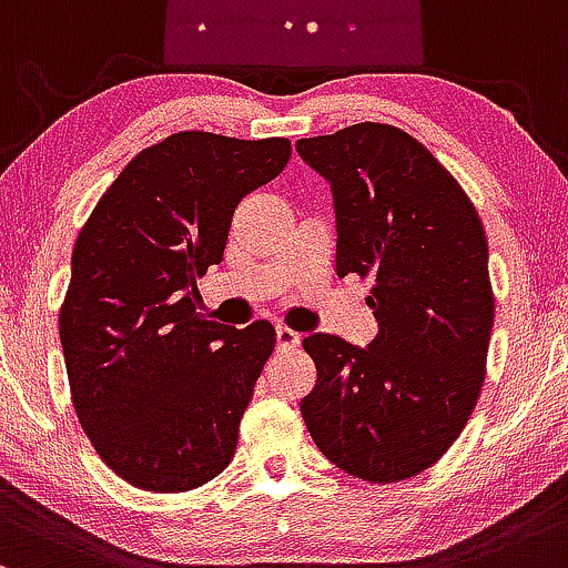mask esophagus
I'll use <instances>...</instances> for the list:
<instances>
[{
	"label": "esophagus",
	"mask_w": 568,
	"mask_h": 568,
	"mask_svg": "<svg viewBox=\"0 0 568 568\" xmlns=\"http://www.w3.org/2000/svg\"><path fill=\"white\" fill-rule=\"evenodd\" d=\"M276 346L278 352H292V348L301 346V335L290 327H276Z\"/></svg>",
	"instance_id": "34e87169"
}]
</instances>
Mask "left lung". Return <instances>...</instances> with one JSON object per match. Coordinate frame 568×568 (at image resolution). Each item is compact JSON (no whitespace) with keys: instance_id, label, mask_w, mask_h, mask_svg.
Instances as JSON below:
<instances>
[{"instance_id":"8db88e82","label":"left lung","mask_w":568,"mask_h":568,"mask_svg":"<svg viewBox=\"0 0 568 568\" xmlns=\"http://www.w3.org/2000/svg\"><path fill=\"white\" fill-rule=\"evenodd\" d=\"M295 146L333 187L337 276L373 278L367 305L378 318L367 348L305 337L316 386L303 422L343 473L407 480L454 445L486 381V231L462 184L403 129L356 123Z\"/></svg>"}]
</instances>
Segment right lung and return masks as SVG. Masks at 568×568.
Listing matches in <instances>:
<instances>
[{
	"label": "right lung",
	"mask_w": 568,
	"mask_h": 568,
	"mask_svg": "<svg viewBox=\"0 0 568 568\" xmlns=\"http://www.w3.org/2000/svg\"><path fill=\"white\" fill-rule=\"evenodd\" d=\"M290 139L180 131L146 146L101 195L72 252L59 333L78 418L131 486L182 494L231 464L271 322L235 329L199 314L235 206L276 180Z\"/></svg>",
	"instance_id": "add662e5"
}]
</instances>
